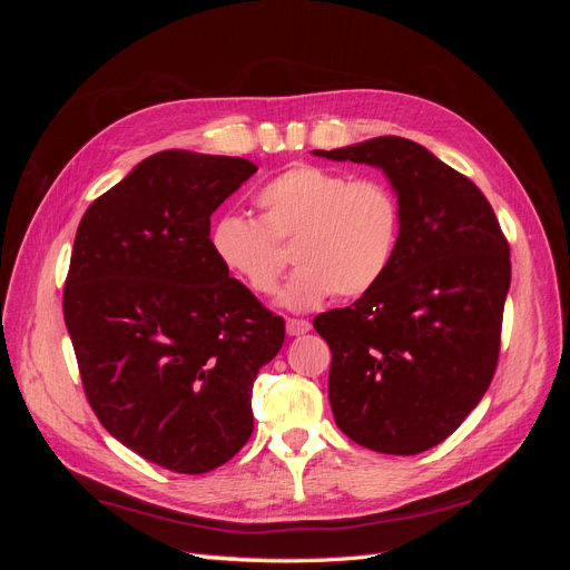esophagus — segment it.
<instances>
[{
	"label": "esophagus",
	"mask_w": 570,
	"mask_h": 570,
	"mask_svg": "<svg viewBox=\"0 0 570 570\" xmlns=\"http://www.w3.org/2000/svg\"><path fill=\"white\" fill-rule=\"evenodd\" d=\"M312 331V323L304 318H287V335H304Z\"/></svg>",
	"instance_id": "obj_1"
}]
</instances>
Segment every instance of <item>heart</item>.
Returning a JSON list of instances; mask_svg holds the SVG:
<instances>
[{"label":"heart","mask_w":570,"mask_h":570,"mask_svg":"<svg viewBox=\"0 0 570 570\" xmlns=\"http://www.w3.org/2000/svg\"><path fill=\"white\" fill-rule=\"evenodd\" d=\"M254 204L258 220L228 214L214 223V256L256 297H268L283 281L292 249L299 268L281 302L295 312L333 295H368L400 249L402 202L383 178L297 164L258 187Z\"/></svg>","instance_id":"obj_1"}]
</instances>
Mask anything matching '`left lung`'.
Returning <instances> with one entry per match:
<instances>
[{"instance_id": "left-lung-1", "label": "left lung", "mask_w": 570, "mask_h": 570, "mask_svg": "<svg viewBox=\"0 0 570 570\" xmlns=\"http://www.w3.org/2000/svg\"><path fill=\"white\" fill-rule=\"evenodd\" d=\"M385 170L402 239L381 285L314 318L333 354L337 428L381 454H421L450 438L497 371L511 283L509 243L473 180L404 137L323 151Z\"/></svg>"}]
</instances>
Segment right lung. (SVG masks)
I'll return each mask as SVG.
<instances>
[{
	"label": "right lung",
	"mask_w": 570,
	"mask_h": 570,
	"mask_svg": "<svg viewBox=\"0 0 570 570\" xmlns=\"http://www.w3.org/2000/svg\"><path fill=\"white\" fill-rule=\"evenodd\" d=\"M256 166L159 151L85 212L63 287L82 390L128 450L174 473L230 461L285 321L218 264L212 214Z\"/></svg>",
	"instance_id": "1"
}]
</instances>
